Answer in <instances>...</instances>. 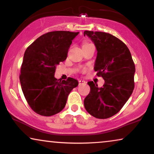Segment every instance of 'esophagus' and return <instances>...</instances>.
I'll return each mask as SVG.
<instances>
[{
    "label": "esophagus",
    "instance_id": "34e87169",
    "mask_svg": "<svg viewBox=\"0 0 154 154\" xmlns=\"http://www.w3.org/2000/svg\"><path fill=\"white\" fill-rule=\"evenodd\" d=\"M79 85H83V84H85L86 82L85 81H83V80H79Z\"/></svg>",
    "mask_w": 154,
    "mask_h": 154
}]
</instances>
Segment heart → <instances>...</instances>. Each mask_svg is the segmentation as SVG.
Masks as SVG:
<instances>
[{
  "label": "heart",
  "mask_w": 154,
  "mask_h": 154,
  "mask_svg": "<svg viewBox=\"0 0 154 154\" xmlns=\"http://www.w3.org/2000/svg\"><path fill=\"white\" fill-rule=\"evenodd\" d=\"M85 44H86V43H85Z\"/></svg>",
  "instance_id": "heart-1"
}]
</instances>
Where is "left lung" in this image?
<instances>
[{
	"label": "left lung",
	"mask_w": 154,
	"mask_h": 154,
	"mask_svg": "<svg viewBox=\"0 0 154 154\" xmlns=\"http://www.w3.org/2000/svg\"><path fill=\"white\" fill-rule=\"evenodd\" d=\"M96 46L97 54L94 71L105 83L98 88L88 82L90 92L84 100L86 111L100 119L110 118L119 112L130 98L134 88L135 66L125 43L110 33L84 31Z\"/></svg>",
	"instance_id": "8db88e82"
}]
</instances>
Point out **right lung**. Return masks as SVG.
I'll list each match as a JSON object with an SVG mask.
<instances>
[{
	"label": "right lung",
	"mask_w": 154,
	"mask_h": 154,
	"mask_svg": "<svg viewBox=\"0 0 154 154\" xmlns=\"http://www.w3.org/2000/svg\"><path fill=\"white\" fill-rule=\"evenodd\" d=\"M79 32L56 31L46 33L26 48L20 80L27 103L38 114L51 116L64 108L77 80L54 78L56 66L67 57L69 48Z\"/></svg>",
	"instance_id": "right-lung-1"
}]
</instances>
